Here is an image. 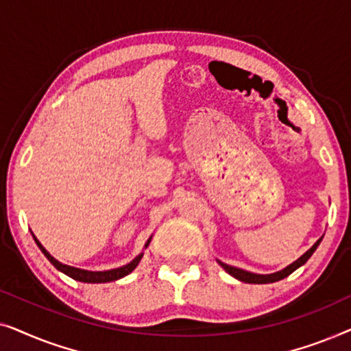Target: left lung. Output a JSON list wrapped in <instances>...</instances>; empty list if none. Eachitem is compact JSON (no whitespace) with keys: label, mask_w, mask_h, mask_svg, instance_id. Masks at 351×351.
<instances>
[{"label":"left lung","mask_w":351,"mask_h":351,"mask_svg":"<svg viewBox=\"0 0 351 351\" xmlns=\"http://www.w3.org/2000/svg\"><path fill=\"white\" fill-rule=\"evenodd\" d=\"M321 239H323V238H319L318 241H316V243L313 244V246H311V247L308 249V251H306V252L304 254V256H302L300 258H297V261H295L294 263H291V265L286 267L285 270L276 271V273H271V275H257V273H251V271L241 270V268L227 265V263H222V262H219V263L223 267L225 271H228L230 275H232L233 278H237V280H239V281L249 282V285H267V282H275V281L282 280V278L289 276L292 271H295L297 268L304 265V263L311 257V254H313V252L316 251V247L319 246Z\"/></svg>","instance_id":"8db88e82"}]
</instances>
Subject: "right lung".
Instances as JSON below:
<instances>
[{"instance_id": "add662e5", "label": "right lung", "mask_w": 351, "mask_h": 351, "mask_svg": "<svg viewBox=\"0 0 351 351\" xmlns=\"http://www.w3.org/2000/svg\"><path fill=\"white\" fill-rule=\"evenodd\" d=\"M35 238V237H33ZM35 241L38 244V247L41 249L43 254L47 257V261H49L52 265H54L57 270H60L62 273H65L66 276L73 278L76 281H81V282H108V281H114V280H119V278L126 276L131 273L134 268L138 265V262H141L142 258V254L138 257L134 258L131 263H128V265L124 267H119V268H114V270H107V271H88V270H81V268H75V267H70V265H64V263H60L59 261H56L54 257L51 256L49 252L46 251L45 247L41 246V243L38 241L35 238ZM148 243H150V239H148ZM148 243L145 246H148Z\"/></svg>"}]
</instances>
